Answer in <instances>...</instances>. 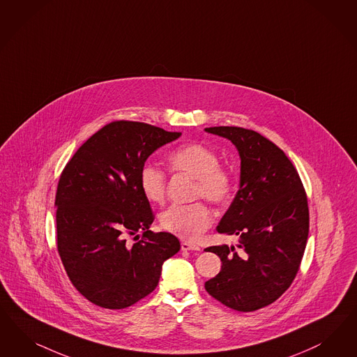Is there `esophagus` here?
<instances>
[{
	"label": "esophagus",
	"mask_w": 357,
	"mask_h": 357,
	"mask_svg": "<svg viewBox=\"0 0 357 357\" xmlns=\"http://www.w3.org/2000/svg\"><path fill=\"white\" fill-rule=\"evenodd\" d=\"M181 250L183 251H199V247L195 243H189L184 241L181 243Z\"/></svg>",
	"instance_id": "1"
}]
</instances>
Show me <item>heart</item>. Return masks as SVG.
I'll return each instance as SVG.
<instances>
[{
	"label": "heart",
	"instance_id": "b5f03b06",
	"mask_svg": "<svg viewBox=\"0 0 357 357\" xmlns=\"http://www.w3.org/2000/svg\"><path fill=\"white\" fill-rule=\"evenodd\" d=\"M168 164L173 172L183 173L196 180V196L213 204H225L232 190L230 174L219 168L218 155L199 143H188L172 151ZM142 193L150 202H161L165 196V173L153 165H144L139 173ZM211 211L201 202L192 205H172L159 217L162 230L195 241L211 223Z\"/></svg>",
	"mask_w": 357,
	"mask_h": 357
}]
</instances>
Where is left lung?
Wrapping results in <instances>:
<instances>
[{"mask_svg": "<svg viewBox=\"0 0 357 357\" xmlns=\"http://www.w3.org/2000/svg\"><path fill=\"white\" fill-rule=\"evenodd\" d=\"M229 139L241 158L236 196L219 222V234L239 236L235 247L213 245L222 266L205 282L207 293L234 310L271 305L298 272L309 235L307 198L291 161L271 140L242 127H208Z\"/></svg>", "mask_w": 357, "mask_h": 357, "instance_id": "left-lung-1", "label": "left lung"}]
</instances>
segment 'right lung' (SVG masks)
<instances>
[{"mask_svg": "<svg viewBox=\"0 0 357 357\" xmlns=\"http://www.w3.org/2000/svg\"><path fill=\"white\" fill-rule=\"evenodd\" d=\"M180 137L147 123L112 122L76 151L60 176L59 255L73 287L100 307L125 309L149 296L164 261L180 251L174 235L149 230L153 213L139 185L151 155ZM138 230L142 239L127 243Z\"/></svg>", "mask_w": 357, "mask_h": 357, "instance_id": "right-lung-1", "label": "right lung"}]
</instances>
